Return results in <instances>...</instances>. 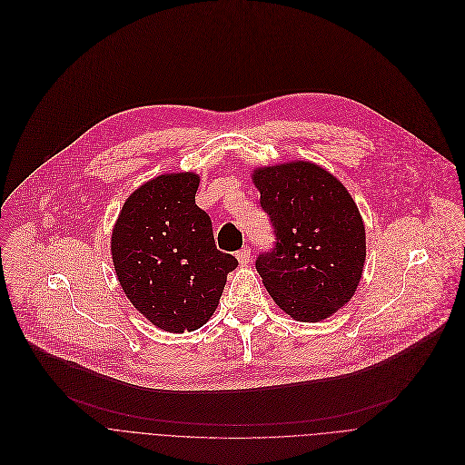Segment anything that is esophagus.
I'll use <instances>...</instances> for the list:
<instances>
[{
	"instance_id": "esophagus-1",
	"label": "esophagus",
	"mask_w": 465,
	"mask_h": 465,
	"mask_svg": "<svg viewBox=\"0 0 465 465\" xmlns=\"http://www.w3.org/2000/svg\"><path fill=\"white\" fill-rule=\"evenodd\" d=\"M236 258H238L240 263L249 262V260H251V247H249V245H243V247L236 252Z\"/></svg>"
}]
</instances>
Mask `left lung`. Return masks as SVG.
Instances as JSON below:
<instances>
[{"label":"left lung","mask_w":465,"mask_h":465,"mask_svg":"<svg viewBox=\"0 0 465 465\" xmlns=\"http://www.w3.org/2000/svg\"><path fill=\"white\" fill-rule=\"evenodd\" d=\"M274 245L254 265L272 301L302 322L342 308L359 286L364 225L342 184L317 164L260 168L252 177Z\"/></svg>","instance_id":"left-lung-1"}]
</instances>
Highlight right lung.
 Instances as JSON below:
<instances>
[{
    "label": "right lung",
    "instance_id": "right-lung-1",
    "mask_svg": "<svg viewBox=\"0 0 465 465\" xmlns=\"http://www.w3.org/2000/svg\"><path fill=\"white\" fill-rule=\"evenodd\" d=\"M196 173L159 175L124 203L112 236L117 276L157 328L183 333L214 313L238 260L216 249L211 216L196 205Z\"/></svg>",
    "mask_w": 465,
    "mask_h": 465
}]
</instances>
